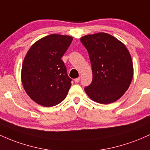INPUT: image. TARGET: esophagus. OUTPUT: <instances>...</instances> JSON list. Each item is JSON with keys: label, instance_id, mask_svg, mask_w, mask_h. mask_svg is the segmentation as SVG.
<instances>
[{"label": "esophagus", "instance_id": "1", "mask_svg": "<svg viewBox=\"0 0 150 150\" xmlns=\"http://www.w3.org/2000/svg\"><path fill=\"white\" fill-rule=\"evenodd\" d=\"M79 81H80V78H79H79L75 79H74L75 83H79Z\"/></svg>", "mask_w": 150, "mask_h": 150}]
</instances>
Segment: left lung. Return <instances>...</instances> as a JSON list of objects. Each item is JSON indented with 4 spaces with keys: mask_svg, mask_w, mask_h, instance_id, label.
<instances>
[{
    "mask_svg": "<svg viewBox=\"0 0 150 150\" xmlns=\"http://www.w3.org/2000/svg\"><path fill=\"white\" fill-rule=\"evenodd\" d=\"M88 51L93 73L90 86L84 88L93 101L109 104L120 98L133 77V64L128 50L122 42L105 33L80 38Z\"/></svg>",
    "mask_w": 150,
    "mask_h": 150,
    "instance_id": "left-lung-1",
    "label": "left lung"
}]
</instances>
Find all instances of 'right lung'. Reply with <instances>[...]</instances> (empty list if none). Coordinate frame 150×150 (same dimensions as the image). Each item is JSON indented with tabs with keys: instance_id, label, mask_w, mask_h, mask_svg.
<instances>
[{
	"instance_id": "1",
	"label": "right lung",
	"mask_w": 150,
	"mask_h": 150,
	"mask_svg": "<svg viewBox=\"0 0 150 150\" xmlns=\"http://www.w3.org/2000/svg\"><path fill=\"white\" fill-rule=\"evenodd\" d=\"M69 35L52 34L33 44L22 65L21 81L33 101L45 107L63 101L71 86L62 57L71 43Z\"/></svg>"
}]
</instances>
